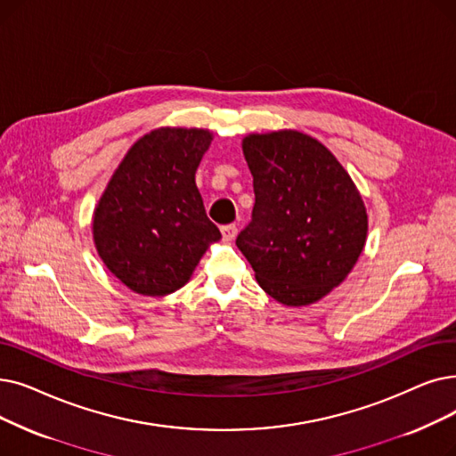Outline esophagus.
<instances>
[{"mask_svg": "<svg viewBox=\"0 0 456 456\" xmlns=\"http://www.w3.org/2000/svg\"><path fill=\"white\" fill-rule=\"evenodd\" d=\"M236 232H239V229H236V225H232V224H229V225H224V227H222V236H224V240H225V242H231V240H234Z\"/></svg>", "mask_w": 456, "mask_h": 456, "instance_id": "esophagus-1", "label": "esophagus"}]
</instances>
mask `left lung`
Instances as JSON below:
<instances>
[{"label": "left lung", "instance_id": "obj_1", "mask_svg": "<svg viewBox=\"0 0 456 456\" xmlns=\"http://www.w3.org/2000/svg\"><path fill=\"white\" fill-rule=\"evenodd\" d=\"M242 151L255 205L236 246L273 300L319 302L363 251L367 210L358 188L338 158L302 132L249 134Z\"/></svg>", "mask_w": 456, "mask_h": 456}]
</instances>
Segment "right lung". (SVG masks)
Returning <instances> with one entry per match:
<instances>
[{
    "label": "right lung",
    "instance_id": "add662e5",
    "mask_svg": "<svg viewBox=\"0 0 456 456\" xmlns=\"http://www.w3.org/2000/svg\"><path fill=\"white\" fill-rule=\"evenodd\" d=\"M212 134L156 128L115 169L93 216V239L108 270L130 290L166 296L184 287L212 242L195 171Z\"/></svg>",
    "mask_w": 456,
    "mask_h": 456
}]
</instances>
